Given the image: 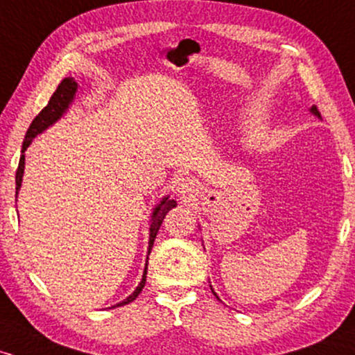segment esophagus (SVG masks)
Returning <instances> with one entry per match:
<instances>
[{"label": "esophagus", "mask_w": 355, "mask_h": 355, "mask_svg": "<svg viewBox=\"0 0 355 355\" xmlns=\"http://www.w3.org/2000/svg\"><path fill=\"white\" fill-rule=\"evenodd\" d=\"M200 185L195 178L191 177H180L175 180V193L182 198V200H189V198L193 197L197 193Z\"/></svg>", "instance_id": "34e87169"}]
</instances>
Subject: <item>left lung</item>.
I'll use <instances>...</instances> for the list:
<instances>
[{
	"mask_svg": "<svg viewBox=\"0 0 355 355\" xmlns=\"http://www.w3.org/2000/svg\"><path fill=\"white\" fill-rule=\"evenodd\" d=\"M311 113H312V115H313V116L320 118V113H319V110H317V107H312V108H311ZM211 292H214V291H211ZM214 295H215V297H217V294H215V292H214ZM217 299H218V297H217Z\"/></svg>",
	"mask_w": 355,
	"mask_h": 355,
	"instance_id": "obj_1",
	"label": "left lung"
}]
</instances>
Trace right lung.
Segmentation results:
<instances>
[{
	"mask_svg": "<svg viewBox=\"0 0 355 355\" xmlns=\"http://www.w3.org/2000/svg\"><path fill=\"white\" fill-rule=\"evenodd\" d=\"M76 92H78V83H76L75 78H71V76L64 78L58 85L56 92L51 95V98H50V101H48L46 107H44L42 112L38 113V116L31 121L30 128H28V132H26V137H24L21 157H19V165H18V170H16V197H18V191H19V189H21V182H23L24 152H26V148L31 145V141H33V138H36V135H40V133H43L44 130L50 128L51 125H55L56 121H58L60 118L68 112V108H70L73 101H75ZM173 207H177V202L172 200V198H170V195H166V197L162 198V200L155 205V209L152 211V217H150L148 255H150V252H152L153 242H155V239H157V234H158V230H160V225H162V222H164L165 215L168 214V210H172ZM146 267H148V257H146L145 270H144V275H141V280H140V284H138V287L133 291V294H130L125 300H121V302L113 305V307H121V305L133 302V300L137 299L138 294L141 292V288L145 287Z\"/></svg>",
	"mask_w": 355,
	"mask_h": 355,
	"instance_id": "1",
	"label": "right lung"
}]
</instances>
